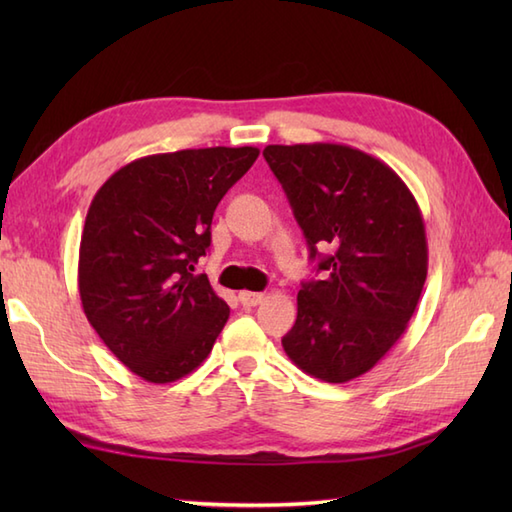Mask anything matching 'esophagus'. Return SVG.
Returning <instances> with one entry per match:
<instances>
[{
	"instance_id": "obj_1",
	"label": "esophagus",
	"mask_w": 512,
	"mask_h": 512,
	"mask_svg": "<svg viewBox=\"0 0 512 512\" xmlns=\"http://www.w3.org/2000/svg\"><path fill=\"white\" fill-rule=\"evenodd\" d=\"M239 301H242V306L246 308H253V306H259V303L264 301V295L262 292H250V290H242L239 292Z\"/></svg>"
}]
</instances>
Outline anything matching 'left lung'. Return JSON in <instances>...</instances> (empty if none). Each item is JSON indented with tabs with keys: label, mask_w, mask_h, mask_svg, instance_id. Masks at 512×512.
Here are the masks:
<instances>
[{
	"label": "left lung",
	"mask_w": 512,
	"mask_h": 512,
	"mask_svg": "<svg viewBox=\"0 0 512 512\" xmlns=\"http://www.w3.org/2000/svg\"><path fill=\"white\" fill-rule=\"evenodd\" d=\"M264 158L323 273L301 284L281 345L306 374L347 383L391 350L416 312L429 259L418 202L394 169L361 149L268 145Z\"/></svg>",
	"instance_id": "obj_1"
}]
</instances>
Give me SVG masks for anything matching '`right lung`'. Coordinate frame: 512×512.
<instances>
[{"instance_id": "obj_1", "label": "right lung", "mask_w": 512, "mask_h": 512, "mask_svg": "<svg viewBox=\"0 0 512 512\" xmlns=\"http://www.w3.org/2000/svg\"><path fill=\"white\" fill-rule=\"evenodd\" d=\"M257 156V147H206L138 158L94 195L79 248L83 312L147 383L191 374L228 321L195 264L211 246L215 206Z\"/></svg>"}]
</instances>
